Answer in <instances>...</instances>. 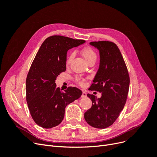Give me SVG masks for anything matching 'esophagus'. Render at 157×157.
<instances>
[{"label": "esophagus", "instance_id": "1", "mask_svg": "<svg viewBox=\"0 0 157 157\" xmlns=\"http://www.w3.org/2000/svg\"><path fill=\"white\" fill-rule=\"evenodd\" d=\"M81 97H82V98H86V97H87V94H86V93L85 92H82V94Z\"/></svg>", "mask_w": 157, "mask_h": 157}]
</instances>
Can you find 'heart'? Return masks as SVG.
I'll use <instances>...</instances> for the list:
<instances>
[{
    "label": "heart",
    "mask_w": 157,
    "mask_h": 157,
    "mask_svg": "<svg viewBox=\"0 0 157 157\" xmlns=\"http://www.w3.org/2000/svg\"><path fill=\"white\" fill-rule=\"evenodd\" d=\"M82 55L84 57V58L85 59L87 62H88L89 61L92 60V59H96V54L95 53L94 51L90 47H87V48H84L82 50ZM73 55H71L67 60V63L69 64L70 61L72 58ZM77 84H78L80 86H83V85L85 84V82H86V80L83 78L81 77H78L76 78L75 80Z\"/></svg>",
    "instance_id": "obj_1"
}]
</instances>
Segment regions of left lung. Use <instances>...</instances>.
Wrapping results in <instances>:
<instances>
[{
	"mask_svg": "<svg viewBox=\"0 0 157 157\" xmlns=\"http://www.w3.org/2000/svg\"><path fill=\"white\" fill-rule=\"evenodd\" d=\"M90 44L99 50L100 61L89 89L99 92L101 97L87 94L92 105L84 113V119L91 126L103 129L115 122L124 108L130 77L120 50L114 42L103 40L91 42Z\"/></svg>",
	"mask_w": 157,
	"mask_h": 157,
	"instance_id": "obj_1",
	"label": "left lung"
}]
</instances>
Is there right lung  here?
Masks as SVG:
<instances>
[{
  "label": "right lung",
  "instance_id": "1",
  "mask_svg": "<svg viewBox=\"0 0 157 157\" xmlns=\"http://www.w3.org/2000/svg\"><path fill=\"white\" fill-rule=\"evenodd\" d=\"M84 40L60 35L47 38L33 60L26 78V100L35 123L44 128L59 125L66 106L82 94L76 87L63 92L56 88L57 77L66 70L67 51L84 43Z\"/></svg>",
  "mask_w": 157,
  "mask_h": 157
}]
</instances>
